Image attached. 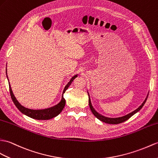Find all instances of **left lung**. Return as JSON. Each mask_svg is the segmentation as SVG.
Here are the masks:
<instances>
[{
    "instance_id": "left-lung-1",
    "label": "left lung",
    "mask_w": 158,
    "mask_h": 158,
    "mask_svg": "<svg viewBox=\"0 0 158 158\" xmlns=\"http://www.w3.org/2000/svg\"><path fill=\"white\" fill-rule=\"evenodd\" d=\"M87 94H88V96H89V108L91 109V112H92V113L94 114V115L96 116L98 119L102 121V122L106 123H108V124H119V123H123V122H124V121H126V120H127L128 119H129V118H131L132 116H133L135 114H136L137 112H138L142 108L143 106H144L145 103L146 102L147 99H148V96H147L146 98L145 99V100L143 101V102L142 104L140 106H139L138 108H137L136 110H134L133 112H131L129 114H127L125 116L118 117V118H108V117H106L104 116H102V114H99L96 110L94 108L92 104H91V99H90L89 94V93H88V91H87Z\"/></svg>"
}]
</instances>
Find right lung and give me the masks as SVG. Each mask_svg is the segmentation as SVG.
Segmentation results:
<instances>
[{
    "label": "right lung",
    "instance_id": "obj_1",
    "mask_svg": "<svg viewBox=\"0 0 158 158\" xmlns=\"http://www.w3.org/2000/svg\"><path fill=\"white\" fill-rule=\"evenodd\" d=\"M6 75L7 79H8L9 81V91H10V97H11L12 100L15 105L16 106V107L18 108V110L21 112L23 113V114L26 115L29 117H30L31 118H34L35 120H50L52 119L54 117L57 116L59 114L62 112V110H63L64 106H65V100L63 97V94L65 93V91L68 89V87L71 85L72 82L74 81V79L77 77V75L73 76V77L69 81V82L66 85V86L64 88V90L62 91V98L60 101L58 102V103L52 107H50L46 109H42V110H32V109H29L24 107L23 106H22L19 102L17 101L16 98L15 97L14 94L13 93V91L11 87H10V85L9 83V81L8 79V76H7L6 70Z\"/></svg>",
    "mask_w": 158,
    "mask_h": 158
}]
</instances>
